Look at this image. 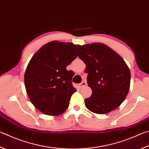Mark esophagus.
<instances>
[{
	"mask_svg": "<svg viewBox=\"0 0 149 149\" xmlns=\"http://www.w3.org/2000/svg\"><path fill=\"white\" fill-rule=\"evenodd\" d=\"M86 81H82L81 83L79 84V86H80L81 88L83 87V86H86Z\"/></svg>",
	"mask_w": 149,
	"mask_h": 149,
	"instance_id": "obj_1",
	"label": "esophagus"
}]
</instances>
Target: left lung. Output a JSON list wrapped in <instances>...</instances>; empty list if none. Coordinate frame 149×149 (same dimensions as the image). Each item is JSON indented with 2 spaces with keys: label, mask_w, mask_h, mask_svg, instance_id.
<instances>
[{
  "label": "left lung",
  "mask_w": 149,
  "mask_h": 149,
  "mask_svg": "<svg viewBox=\"0 0 149 149\" xmlns=\"http://www.w3.org/2000/svg\"><path fill=\"white\" fill-rule=\"evenodd\" d=\"M77 54L86 64V81L93 91L85 106L97 114L115 109L125 100L130 85V71L121 56L101 43L77 45Z\"/></svg>",
  "instance_id": "left-lung-1"
}]
</instances>
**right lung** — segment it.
<instances>
[{
  "mask_svg": "<svg viewBox=\"0 0 149 149\" xmlns=\"http://www.w3.org/2000/svg\"><path fill=\"white\" fill-rule=\"evenodd\" d=\"M77 56L76 45L52 41L29 63L24 76L26 93L34 106L44 114L59 115L68 107L76 89L72 85L74 73L66 67Z\"/></svg>",
  "mask_w": 149,
  "mask_h": 149,
  "instance_id": "add662e5",
  "label": "right lung"
}]
</instances>
